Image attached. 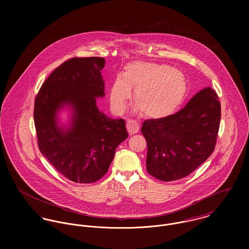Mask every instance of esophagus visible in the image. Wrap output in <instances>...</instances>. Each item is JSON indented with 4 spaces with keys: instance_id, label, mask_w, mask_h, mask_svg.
Wrapping results in <instances>:
<instances>
[{
    "instance_id": "1",
    "label": "esophagus",
    "mask_w": 249,
    "mask_h": 249,
    "mask_svg": "<svg viewBox=\"0 0 249 249\" xmlns=\"http://www.w3.org/2000/svg\"><path fill=\"white\" fill-rule=\"evenodd\" d=\"M140 125L139 124L134 120H127L126 121V129L129 133V135H133L139 131Z\"/></svg>"
}]
</instances>
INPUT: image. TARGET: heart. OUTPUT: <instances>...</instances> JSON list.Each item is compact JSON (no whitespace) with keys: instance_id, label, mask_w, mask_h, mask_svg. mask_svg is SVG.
<instances>
[{"instance_id":"1","label":"heart","mask_w":249,"mask_h":249,"mask_svg":"<svg viewBox=\"0 0 249 249\" xmlns=\"http://www.w3.org/2000/svg\"><path fill=\"white\" fill-rule=\"evenodd\" d=\"M134 91V103L142 115L158 119L174 113L183 103L187 93L185 75L173 67L145 61L128 63L110 88L113 109L122 113Z\"/></svg>"}]
</instances>
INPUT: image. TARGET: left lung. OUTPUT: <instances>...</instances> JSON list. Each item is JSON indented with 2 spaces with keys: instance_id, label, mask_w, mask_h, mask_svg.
Returning a JSON list of instances; mask_svg holds the SVG:
<instances>
[{
  "instance_id": "8db88e82",
  "label": "left lung",
  "mask_w": 249,
  "mask_h": 249,
  "mask_svg": "<svg viewBox=\"0 0 249 249\" xmlns=\"http://www.w3.org/2000/svg\"><path fill=\"white\" fill-rule=\"evenodd\" d=\"M220 122V103L211 87L196 94L178 113L145 120L146 171L161 181L185 178L212 154Z\"/></svg>"
}]
</instances>
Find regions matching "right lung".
<instances>
[{"label": "right lung", "mask_w": 249, "mask_h": 249, "mask_svg": "<svg viewBox=\"0 0 249 249\" xmlns=\"http://www.w3.org/2000/svg\"><path fill=\"white\" fill-rule=\"evenodd\" d=\"M103 57H74L53 71L35 103V124L41 153L65 178L93 183L103 178L117 146L128 134L123 119H110L97 107L105 97ZM71 122L63 127L57 115L64 107Z\"/></svg>", "instance_id": "right-lung-1"}]
</instances>
